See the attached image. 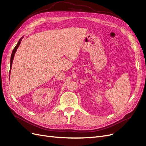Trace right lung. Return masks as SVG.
<instances>
[{"label": "right lung", "instance_id": "obj_1", "mask_svg": "<svg viewBox=\"0 0 146 146\" xmlns=\"http://www.w3.org/2000/svg\"><path fill=\"white\" fill-rule=\"evenodd\" d=\"M23 37H22V38L19 39L18 42H17V44H16V46H15V47L14 48H13V52H12L11 56V59H10V73L11 69V66H12V63H13V58H14V56H15V53H16V50H17V48H18L19 46L20 45L21 42V41H22V39H23Z\"/></svg>", "mask_w": 146, "mask_h": 146}]
</instances>
